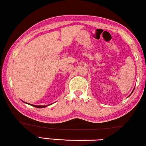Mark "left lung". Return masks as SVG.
<instances>
[{"instance_id":"obj_1","label":"left lung","mask_w":146,"mask_h":146,"mask_svg":"<svg viewBox=\"0 0 146 146\" xmlns=\"http://www.w3.org/2000/svg\"><path fill=\"white\" fill-rule=\"evenodd\" d=\"M134 89H135V88H134ZM133 90H133V91H132V92H133ZM132 92H131V94H132ZM131 94H130V95H131ZM130 95H129V96H130Z\"/></svg>"}]
</instances>
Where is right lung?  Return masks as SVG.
<instances>
[{"label": "right lung", "mask_w": 146, "mask_h": 146, "mask_svg": "<svg viewBox=\"0 0 146 146\" xmlns=\"http://www.w3.org/2000/svg\"><path fill=\"white\" fill-rule=\"evenodd\" d=\"M30 105L33 106V107H37V108H44V107H46L47 106H48V105H45V106H42V105H31V104H30Z\"/></svg>", "instance_id": "obj_1"}]
</instances>
